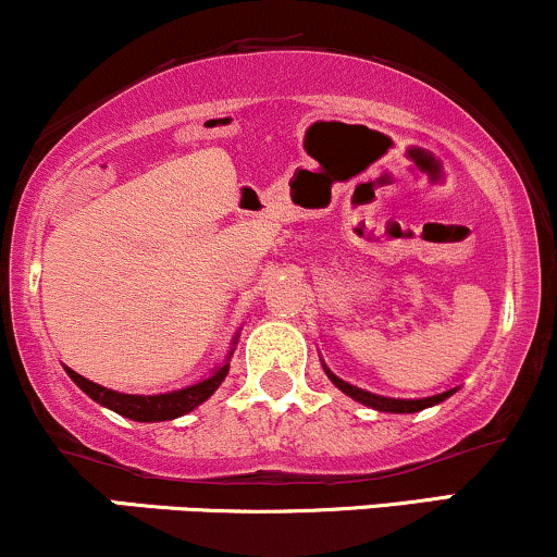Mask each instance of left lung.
Listing matches in <instances>:
<instances>
[{
    "mask_svg": "<svg viewBox=\"0 0 557 557\" xmlns=\"http://www.w3.org/2000/svg\"><path fill=\"white\" fill-rule=\"evenodd\" d=\"M323 370H325V375L331 377V383L336 385L338 391H344L346 396H351V398H355V401L364 404V407H372V409H377V411H391V414H414V411H422V409H428V407H435V404L446 401L448 396H454L456 391H459V385H456V388L443 391V394L424 396V398H388V396L370 394V391L357 388V385L342 381V377L333 375V372L325 368V364H323Z\"/></svg>",
    "mask_w": 557,
    "mask_h": 557,
    "instance_id": "8db88e82",
    "label": "left lung"
}]
</instances>
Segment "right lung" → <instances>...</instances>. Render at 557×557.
Returning <instances> with one entry per match:
<instances>
[{"instance_id": "1", "label": "right lung", "mask_w": 557, "mask_h": 557, "mask_svg": "<svg viewBox=\"0 0 557 557\" xmlns=\"http://www.w3.org/2000/svg\"><path fill=\"white\" fill-rule=\"evenodd\" d=\"M232 355H234V349L228 351V359H232ZM228 359L221 364L219 370H213L211 375L202 377V381H198V383L185 385V388H180V391H169V394H153V396L120 394V391L103 388V385H98L94 381H88V377L77 375L75 370H70V368H64V370H67V375L75 381L77 388L85 391V394L94 398V401L101 404V407L116 411V414L127 417V420H135V422H166V420H176V417L187 414V411L200 407L206 398L213 396V391L224 383V377L228 372Z\"/></svg>"}]
</instances>
